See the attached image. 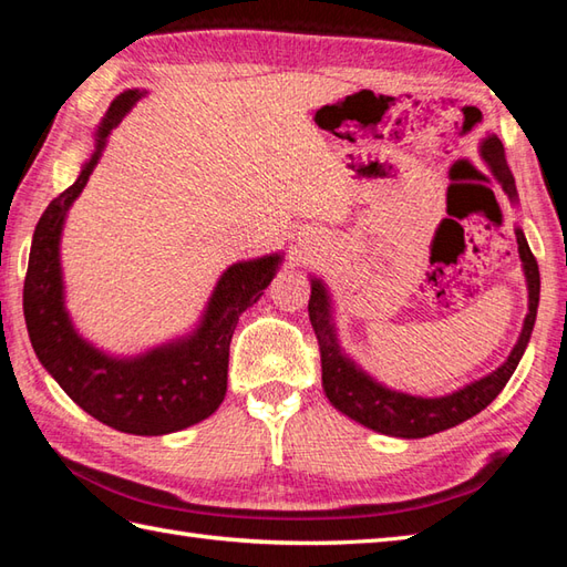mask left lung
<instances>
[{
  "mask_svg": "<svg viewBox=\"0 0 567 567\" xmlns=\"http://www.w3.org/2000/svg\"><path fill=\"white\" fill-rule=\"evenodd\" d=\"M480 158H483L492 177L497 179L504 195H507L516 207V204H519V192H516L514 175L509 171L507 158H504L502 141L495 134H489L480 143ZM516 244H519L522 270L528 290V311L524 317L519 339H516L512 353L497 370H492L489 375L467 382L463 388L441 396H421L402 390H392L388 384L372 378L368 370L360 368L355 360L343 351V346L339 341V329H336L333 321V297L327 282L317 275H309V321L311 327H315L321 348V384L323 392L329 396V402L339 409L341 414L358 421V424H363L365 429L394 439H424L431 436V433L463 424L470 416L483 412V409L504 390V384L509 382L512 372L519 365V360L526 351L528 339H532L536 323L540 277L536 258L526 244L522 226H516Z\"/></svg>",
  "mask_w": 567,
  "mask_h": 567,
  "instance_id": "8db88e82",
  "label": "left lung"
}]
</instances>
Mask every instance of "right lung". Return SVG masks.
<instances>
[{"instance_id":"right-lung-1","label":"right lung","mask_w":567,"mask_h":567,"mask_svg":"<svg viewBox=\"0 0 567 567\" xmlns=\"http://www.w3.org/2000/svg\"><path fill=\"white\" fill-rule=\"evenodd\" d=\"M124 90L94 128V148L80 175L35 224L23 317L35 358L72 402L102 424L134 436H163L199 424L226 396L228 343L238 317L262 297L285 260L282 252L238 260L221 272L195 329L136 355H112L75 329L65 307L60 240L68 212L97 167L112 131L146 97Z\"/></svg>"}]
</instances>
